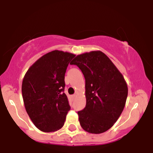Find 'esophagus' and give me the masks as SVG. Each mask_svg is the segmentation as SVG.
Here are the masks:
<instances>
[{"label": "esophagus", "instance_id": "34e87169", "mask_svg": "<svg viewBox=\"0 0 153 153\" xmlns=\"http://www.w3.org/2000/svg\"><path fill=\"white\" fill-rule=\"evenodd\" d=\"M75 97H76V94H73V98H75Z\"/></svg>", "mask_w": 153, "mask_h": 153}]
</instances>
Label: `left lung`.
<instances>
[{
    "instance_id": "1",
    "label": "left lung",
    "mask_w": 153,
    "mask_h": 153,
    "mask_svg": "<svg viewBox=\"0 0 153 153\" xmlns=\"http://www.w3.org/2000/svg\"><path fill=\"white\" fill-rule=\"evenodd\" d=\"M71 64L79 67L85 79L86 106L78 112L81 127L94 134L105 132L126 105L128 86L123 75L101 51L79 54Z\"/></svg>"
}]
</instances>
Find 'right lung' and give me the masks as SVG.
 <instances>
[{
	"mask_svg": "<svg viewBox=\"0 0 153 153\" xmlns=\"http://www.w3.org/2000/svg\"><path fill=\"white\" fill-rule=\"evenodd\" d=\"M75 54L54 50L44 54L29 68L22 84L23 102L34 126L46 133L64 125L71 107L63 92L65 73Z\"/></svg>",
	"mask_w": 153,
	"mask_h": 153,
	"instance_id": "add662e5",
	"label": "right lung"
}]
</instances>
